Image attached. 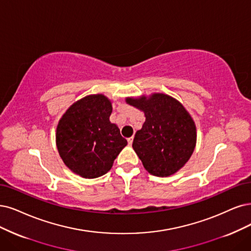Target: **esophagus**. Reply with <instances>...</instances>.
Segmentation results:
<instances>
[{
  "mask_svg": "<svg viewBox=\"0 0 251 251\" xmlns=\"http://www.w3.org/2000/svg\"><path fill=\"white\" fill-rule=\"evenodd\" d=\"M128 145L129 146H131L132 145V143H133V137H130V138H128Z\"/></svg>",
  "mask_w": 251,
  "mask_h": 251,
  "instance_id": "34e87169",
  "label": "esophagus"
}]
</instances>
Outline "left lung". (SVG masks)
<instances>
[{"label":"left lung","instance_id":"left-lung-1","mask_svg":"<svg viewBox=\"0 0 251 251\" xmlns=\"http://www.w3.org/2000/svg\"><path fill=\"white\" fill-rule=\"evenodd\" d=\"M125 100L146 117L132 144L144 168L157 177H169L180 171L197 145L196 123L186 108L163 93Z\"/></svg>","mask_w":251,"mask_h":251}]
</instances>
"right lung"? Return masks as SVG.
Segmentation results:
<instances>
[{
	"mask_svg": "<svg viewBox=\"0 0 251 251\" xmlns=\"http://www.w3.org/2000/svg\"><path fill=\"white\" fill-rule=\"evenodd\" d=\"M113 106L103 94L83 97L60 119L55 144L63 162L82 178L94 179L106 174L127 141L109 121Z\"/></svg>",
	"mask_w": 251,
	"mask_h": 251,
	"instance_id": "obj_1",
	"label": "right lung"
}]
</instances>
